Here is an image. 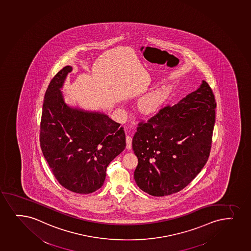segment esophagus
Returning a JSON list of instances; mask_svg holds the SVG:
<instances>
[{"instance_id": "obj_1", "label": "esophagus", "mask_w": 251, "mask_h": 251, "mask_svg": "<svg viewBox=\"0 0 251 251\" xmlns=\"http://www.w3.org/2000/svg\"><path fill=\"white\" fill-rule=\"evenodd\" d=\"M126 148L128 150L131 149V143H132V138L130 136H126Z\"/></svg>"}]
</instances>
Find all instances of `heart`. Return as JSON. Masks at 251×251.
I'll use <instances>...</instances> for the list:
<instances>
[{"mask_svg":"<svg viewBox=\"0 0 251 251\" xmlns=\"http://www.w3.org/2000/svg\"><path fill=\"white\" fill-rule=\"evenodd\" d=\"M167 99V94L163 89H159L147 95L140 102V109L145 114L155 112Z\"/></svg>","mask_w":251,"mask_h":251,"instance_id":"obj_1","label":"heart"}]
</instances>
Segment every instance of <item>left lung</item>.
<instances>
[{
  "mask_svg": "<svg viewBox=\"0 0 251 251\" xmlns=\"http://www.w3.org/2000/svg\"><path fill=\"white\" fill-rule=\"evenodd\" d=\"M216 102L207 82L173 106L140 122L132 140L138 158L134 173L141 190L167 196L187 187L210 154Z\"/></svg>",
  "mask_w": 251,
  "mask_h": 251,
  "instance_id": "1",
  "label": "left lung"
}]
</instances>
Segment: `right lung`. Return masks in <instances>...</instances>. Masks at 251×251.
<instances>
[{"instance_id": "obj_1", "label": "right lung", "mask_w": 251, "mask_h": 251, "mask_svg": "<svg viewBox=\"0 0 251 251\" xmlns=\"http://www.w3.org/2000/svg\"><path fill=\"white\" fill-rule=\"evenodd\" d=\"M72 69H61L47 89L40 146L58 182L71 192L88 194L104 184L108 165L126 148V134L121 124L104 113L64 102L61 89Z\"/></svg>"}]
</instances>
